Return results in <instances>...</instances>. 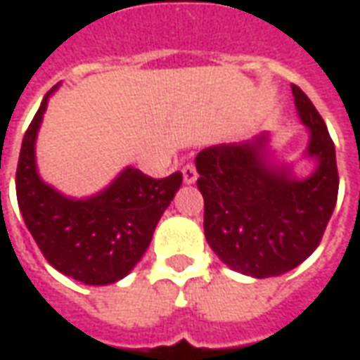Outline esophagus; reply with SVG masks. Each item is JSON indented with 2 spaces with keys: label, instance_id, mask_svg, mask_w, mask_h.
I'll list each match as a JSON object with an SVG mask.
<instances>
[{
  "label": "esophagus",
  "instance_id": "34e87169",
  "mask_svg": "<svg viewBox=\"0 0 360 360\" xmlns=\"http://www.w3.org/2000/svg\"><path fill=\"white\" fill-rule=\"evenodd\" d=\"M183 179H185V183H195L198 177V173H197V167L193 165V163H185L183 165Z\"/></svg>",
  "mask_w": 360,
  "mask_h": 360
}]
</instances>
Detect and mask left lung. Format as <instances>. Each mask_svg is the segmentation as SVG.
<instances>
[{
	"instance_id": "left-lung-1",
	"label": "left lung",
	"mask_w": 360,
	"mask_h": 360,
	"mask_svg": "<svg viewBox=\"0 0 360 360\" xmlns=\"http://www.w3.org/2000/svg\"><path fill=\"white\" fill-rule=\"evenodd\" d=\"M300 119L310 128L308 154L318 169L292 179L263 160L267 138L198 152L197 187L205 198L208 245L238 273L269 278L298 267L320 245L338 202L335 146L306 93L292 85Z\"/></svg>"
}]
</instances>
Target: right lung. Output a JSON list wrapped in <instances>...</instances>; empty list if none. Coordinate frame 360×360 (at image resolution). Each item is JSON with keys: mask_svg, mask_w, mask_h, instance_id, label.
<instances>
[{"mask_svg": "<svg viewBox=\"0 0 360 360\" xmlns=\"http://www.w3.org/2000/svg\"><path fill=\"white\" fill-rule=\"evenodd\" d=\"M46 101L49 95L25 132L17 163L15 185L22 220L44 259L60 273L84 285L117 283L148 250L183 175L175 172L154 179L128 167L97 197L66 198L42 183L34 167V138Z\"/></svg>", "mask_w": 360, "mask_h": 360, "instance_id": "right-lung-1", "label": "right lung"}]
</instances>
